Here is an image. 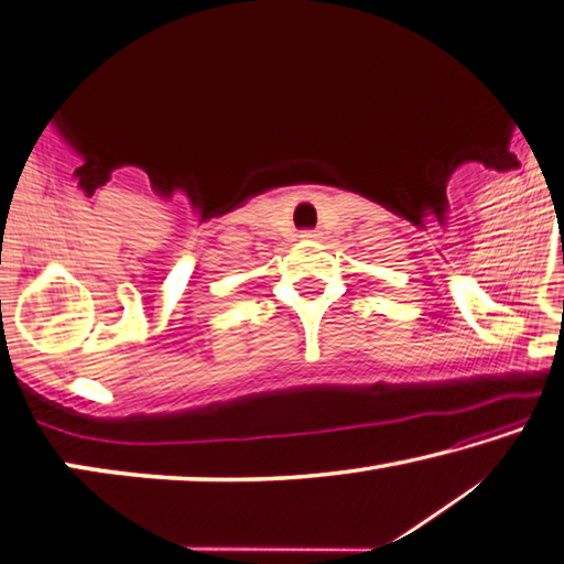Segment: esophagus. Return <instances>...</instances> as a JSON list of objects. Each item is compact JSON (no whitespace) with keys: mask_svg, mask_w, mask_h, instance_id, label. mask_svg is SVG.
Listing matches in <instances>:
<instances>
[{"mask_svg":"<svg viewBox=\"0 0 564 564\" xmlns=\"http://www.w3.org/2000/svg\"><path fill=\"white\" fill-rule=\"evenodd\" d=\"M301 238L314 240V238H318V230H304V232H301Z\"/></svg>","mask_w":564,"mask_h":564,"instance_id":"34e87169","label":"esophagus"}]
</instances>
